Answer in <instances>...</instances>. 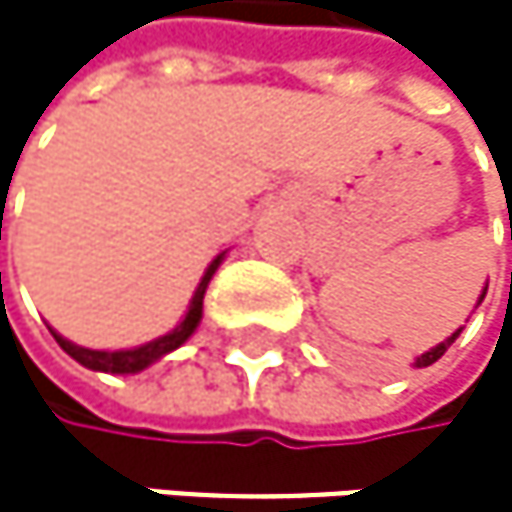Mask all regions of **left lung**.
Returning a JSON list of instances; mask_svg holds the SVG:
<instances>
[{"instance_id": "left-lung-1", "label": "left lung", "mask_w": 512, "mask_h": 512, "mask_svg": "<svg viewBox=\"0 0 512 512\" xmlns=\"http://www.w3.org/2000/svg\"><path fill=\"white\" fill-rule=\"evenodd\" d=\"M482 298H485V291L479 294V304H482ZM458 334H461V328H458L455 334H451V338H448V341H442V344H436V347H433L430 353H424V356H418V362H415V365H418V368H427V365H433L436 359H442V353H445V350H448L451 344H455V338H458Z\"/></svg>"}]
</instances>
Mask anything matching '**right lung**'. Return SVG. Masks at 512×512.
<instances>
[{"mask_svg":"<svg viewBox=\"0 0 512 512\" xmlns=\"http://www.w3.org/2000/svg\"><path fill=\"white\" fill-rule=\"evenodd\" d=\"M221 261H224V254H218V258H214V261L208 264V270H205V276H202V282H199V288H196V294H193V301H190V310H187L184 322H181L178 328H174V331L162 334V338L150 341V344L131 347V350H88V347H79V344L61 338L57 331H51V334H54V341L61 344V350H64L67 356H73L79 365H85V368H91V371H107V375H134V371H144L147 365L159 362L165 353L178 350V347L190 338V334L196 331V325H199V319H202V298H205V288H208L214 270L221 267Z\"/></svg>","mask_w":512,"mask_h":512,"instance_id":"1","label":"right lung"}]
</instances>
